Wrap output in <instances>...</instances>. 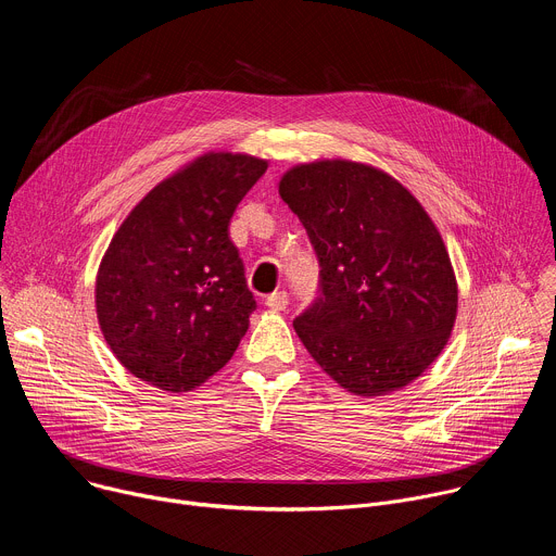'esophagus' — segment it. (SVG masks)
Returning <instances> with one entry per match:
<instances>
[{"mask_svg":"<svg viewBox=\"0 0 556 556\" xmlns=\"http://www.w3.org/2000/svg\"><path fill=\"white\" fill-rule=\"evenodd\" d=\"M288 301H290V296H288L286 290H275L273 294L266 296V305L273 307V309H286Z\"/></svg>","mask_w":556,"mask_h":556,"instance_id":"esophagus-1","label":"esophagus"}]
</instances>
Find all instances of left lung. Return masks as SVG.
<instances>
[{"label": "left lung", "mask_w": 556, "mask_h": 556, "mask_svg": "<svg viewBox=\"0 0 556 556\" xmlns=\"http://www.w3.org/2000/svg\"><path fill=\"white\" fill-rule=\"evenodd\" d=\"M279 195L319 262V296L292 321L341 387L380 395L418 378L455 324L457 283L442 237L391 176L350 161L290 169Z\"/></svg>", "instance_id": "8db88e82"}]
</instances>
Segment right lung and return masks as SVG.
<instances>
[{
    "mask_svg": "<svg viewBox=\"0 0 556 556\" xmlns=\"http://www.w3.org/2000/svg\"><path fill=\"white\" fill-rule=\"evenodd\" d=\"M244 153H206L153 187L101 262L97 314L121 365L165 391L219 371L257 307L230 217L266 174Z\"/></svg>",
    "mask_w": 556,
    "mask_h": 556,
    "instance_id": "obj_1",
    "label": "right lung"
}]
</instances>
